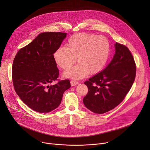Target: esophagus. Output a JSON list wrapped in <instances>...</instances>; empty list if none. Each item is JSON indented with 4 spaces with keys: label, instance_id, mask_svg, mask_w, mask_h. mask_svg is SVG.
<instances>
[{
    "label": "esophagus",
    "instance_id": "obj_1",
    "mask_svg": "<svg viewBox=\"0 0 150 150\" xmlns=\"http://www.w3.org/2000/svg\"><path fill=\"white\" fill-rule=\"evenodd\" d=\"M71 86H75V85H76L77 84H78V82L75 80H71Z\"/></svg>",
    "mask_w": 150,
    "mask_h": 150
}]
</instances>
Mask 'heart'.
I'll list each match as a JSON object with an SVG mask.
<instances>
[{"instance_id":"heart-1","label":"heart","mask_w":150,"mask_h":150,"mask_svg":"<svg viewBox=\"0 0 150 150\" xmlns=\"http://www.w3.org/2000/svg\"><path fill=\"white\" fill-rule=\"evenodd\" d=\"M110 46L105 37L82 33L72 35L65 47L57 49L53 54L55 62L63 70L70 68L76 59L78 63L66 71L64 76L76 79L99 73L105 67L110 54Z\"/></svg>"}]
</instances>
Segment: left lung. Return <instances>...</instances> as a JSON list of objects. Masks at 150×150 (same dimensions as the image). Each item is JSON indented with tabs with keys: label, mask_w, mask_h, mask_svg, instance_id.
Segmentation results:
<instances>
[{
	"label": "left lung",
	"mask_w": 150,
	"mask_h": 150,
	"mask_svg": "<svg viewBox=\"0 0 150 150\" xmlns=\"http://www.w3.org/2000/svg\"><path fill=\"white\" fill-rule=\"evenodd\" d=\"M116 53L103 71L86 81L88 92L83 102L91 112L103 114L117 106L131 90L136 76V64L126 46L116 42Z\"/></svg>",
	"instance_id": "left-lung-1"
}]
</instances>
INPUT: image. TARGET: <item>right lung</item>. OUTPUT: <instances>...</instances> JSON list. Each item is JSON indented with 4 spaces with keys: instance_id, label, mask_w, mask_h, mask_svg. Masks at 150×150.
Masks as SVG:
<instances>
[{
    "instance_id": "1",
    "label": "right lung",
    "mask_w": 150,
    "mask_h": 150,
    "mask_svg": "<svg viewBox=\"0 0 150 150\" xmlns=\"http://www.w3.org/2000/svg\"><path fill=\"white\" fill-rule=\"evenodd\" d=\"M67 35L61 32L41 33L14 58L12 77L15 91L35 112L47 113L56 109L63 93L71 87L69 79H58L59 71L53 57ZM54 81L58 82L52 85Z\"/></svg>"
}]
</instances>
